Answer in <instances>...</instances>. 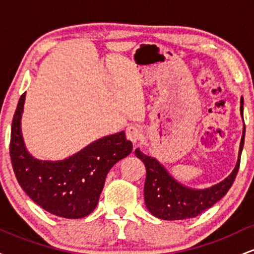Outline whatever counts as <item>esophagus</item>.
I'll list each match as a JSON object with an SVG mask.
<instances>
[{
    "label": "esophagus",
    "mask_w": 254,
    "mask_h": 254,
    "mask_svg": "<svg viewBox=\"0 0 254 254\" xmlns=\"http://www.w3.org/2000/svg\"><path fill=\"white\" fill-rule=\"evenodd\" d=\"M125 133H127V138L132 142L133 144H136L142 137V132L141 130H139V127H133V125H131V127H127V131H125Z\"/></svg>",
    "instance_id": "esophagus-1"
}]
</instances>
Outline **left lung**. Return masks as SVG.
<instances>
[{"instance_id": "left-lung-1", "label": "left lung", "mask_w": 254, "mask_h": 254, "mask_svg": "<svg viewBox=\"0 0 254 254\" xmlns=\"http://www.w3.org/2000/svg\"><path fill=\"white\" fill-rule=\"evenodd\" d=\"M240 116L244 122V98H240ZM245 141V124L241 136L237 164L234 170L222 182L210 188L194 189L186 186L174 178L155 157L145 155L137 148L135 155L143 162L147 171L144 183V202L153 216L166 221L186 220L196 217L228 192L234 183L240 165Z\"/></svg>"}]
</instances>
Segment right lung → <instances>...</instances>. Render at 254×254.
<instances>
[{
    "instance_id": "right-lung-1",
    "label": "right lung",
    "mask_w": 254,
    "mask_h": 254,
    "mask_svg": "<svg viewBox=\"0 0 254 254\" xmlns=\"http://www.w3.org/2000/svg\"><path fill=\"white\" fill-rule=\"evenodd\" d=\"M26 93L21 95L10 133V159L17 183L44 210L63 218L88 216L98 205L105 179L132 151L124 131L95 139L62 160H40L26 148L21 130Z\"/></svg>"
}]
</instances>
